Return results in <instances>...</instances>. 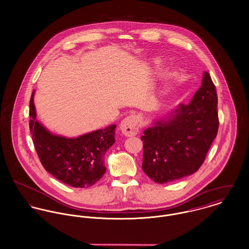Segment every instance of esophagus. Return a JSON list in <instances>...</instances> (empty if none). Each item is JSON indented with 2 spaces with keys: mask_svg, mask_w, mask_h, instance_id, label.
Listing matches in <instances>:
<instances>
[{
  "mask_svg": "<svg viewBox=\"0 0 249 249\" xmlns=\"http://www.w3.org/2000/svg\"><path fill=\"white\" fill-rule=\"evenodd\" d=\"M139 118L136 115H130L124 118L120 124V130L125 136H134L138 133Z\"/></svg>",
  "mask_w": 249,
  "mask_h": 249,
  "instance_id": "1",
  "label": "esophagus"
}]
</instances>
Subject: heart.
<instances>
[{
  "mask_svg": "<svg viewBox=\"0 0 249 249\" xmlns=\"http://www.w3.org/2000/svg\"><path fill=\"white\" fill-rule=\"evenodd\" d=\"M153 63H154V65L155 66H160L161 65V60L160 59H155V60H153Z\"/></svg>",
  "mask_w": 249,
  "mask_h": 249,
  "instance_id": "heart-1",
  "label": "heart"
}]
</instances>
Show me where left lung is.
<instances>
[{
	"label": "left lung",
	"instance_id": "1",
	"mask_svg": "<svg viewBox=\"0 0 249 249\" xmlns=\"http://www.w3.org/2000/svg\"><path fill=\"white\" fill-rule=\"evenodd\" d=\"M217 102L215 85L205 72L189 104L181 103L144 131L142 169L152 180L169 183L199 170L218 132Z\"/></svg>",
	"mask_w": 249,
	"mask_h": 249
}]
</instances>
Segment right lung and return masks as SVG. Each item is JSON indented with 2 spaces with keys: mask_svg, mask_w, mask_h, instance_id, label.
Masks as SVG:
<instances>
[{
  "mask_svg": "<svg viewBox=\"0 0 249 249\" xmlns=\"http://www.w3.org/2000/svg\"><path fill=\"white\" fill-rule=\"evenodd\" d=\"M34 94L29 102V129L43 168L71 187L93 186L106 172L104 155L115 143L116 125L76 138L51 134L36 119Z\"/></svg>",
  "mask_w": 249,
  "mask_h": 249,
  "instance_id": "1",
  "label": "right lung"
}]
</instances>
